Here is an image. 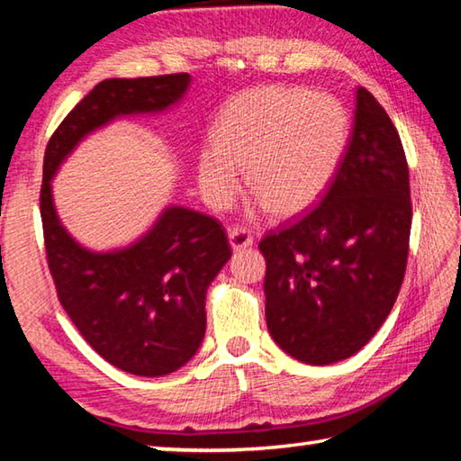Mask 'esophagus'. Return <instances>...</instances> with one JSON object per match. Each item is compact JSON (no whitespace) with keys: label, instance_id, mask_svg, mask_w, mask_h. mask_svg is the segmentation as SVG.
Returning <instances> with one entry per match:
<instances>
[{"label":"esophagus","instance_id":"34e87169","mask_svg":"<svg viewBox=\"0 0 461 461\" xmlns=\"http://www.w3.org/2000/svg\"><path fill=\"white\" fill-rule=\"evenodd\" d=\"M228 238H230V246L233 252H240V249H246L254 244V238L252 233L244 228H233L228 231Z\"/></svg>","mask_w":461,"mask_h":461}]
</instances>
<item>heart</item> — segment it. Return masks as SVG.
Here are the masks:
<instances>
[{"mask_svg":"<svg viewBox=\"0 0 461 461\" xmlns=\"http://www.w3.org/2000/svg\"><path fill=\"white\" fill-rule=\"evenodd\" d=\"M348 138V112L331 95L283 85L248 89L221 109L215 146L199 150V189L213 207L228 205L246 170L248 193L272 215L299 217L323 197Z\"/></svg>","mask_w":461,"mask_h":461,"instance_id":"1","label":"heart"}]
</instances>
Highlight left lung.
<instances>
[{"label":"left lung","mask_w":461,"mask_h":461,"mask_svg":"<svg viewBox=\"0 0 461 461\" xmlns=\"http://www.w3.org/2000/svg\"><path fill=\"white\" fill-rule=\"evenodd\" d=\"M411 215L399 131L360 87L346 154L319 205L258 246L267 325L280 349L313 366L360 352L399 296Z\"/></svg>","instance_id":"1"}]
</instances>
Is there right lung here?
<instances>
[{"label": "right lung", "mask_w": 461, "mask_h": 461, "mask_svg": "<svg viewBox=\"0 0 461 461\" xmlns=\"http://www.w3.org/2000/svg\"><path fill=\"white\" fill-rule=\"evenodd\" d=\"M189 85L186 73L101 81L62 120L44 152L41 215L60 305L104 360L136 376H165L197 354L207 288L231 258L223 225L168 205L131 244L95 252L62 225L52 178L93 131L128 115L168 112Z\"/></svg>", "instance_id": "1"}]
</instances>
